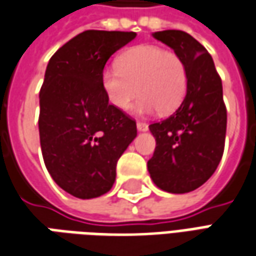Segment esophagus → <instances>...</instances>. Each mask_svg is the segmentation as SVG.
<instances>
[{
  "label": "esophagus",
  "mask_w": 256,
  "mask_h": 256,
  "mask_svg": "<svg viewBox=\"0 0 256 256\" xmlns=\"http://www.w3.org/2000/svg\"><path fill=\"white\" fill-rule=\"evenodd\" d=\"M136 126L139 131H148V125L144 122V121H138Z\"/></svg>",
  "instance_id": "34e87169"
}]
</instances>
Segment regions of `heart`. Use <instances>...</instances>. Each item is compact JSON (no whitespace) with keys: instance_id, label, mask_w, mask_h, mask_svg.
<instances>
[{"instance_id":"heart-1","label":"heart","mask_w":256,"mask_h":256,"mask_svg":"<svg viewBox=\"0 0 256 256\" xmlns=\"http://www.w3.org/2000/svg\"><path fill=\"white\" fill-rule=\"evenodd\" d=\"M188 82L189 74L182 56L157 45L132 46L117 58V66L104 67L102 72L108 102L118 110H126L140 92L139 113L174 112L186 95Z\"/></svg>"}]
</instances>
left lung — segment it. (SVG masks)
I'll use <instances>...</instances> for the list:
<instances>
[{"instance_id": "8db88e82", "label": "left lung", "mask_w": 256, "mask_h": 256, "mask_svg": "<svg viewBox=\"0 0 256 256\" xmlns=\"http://www.w3.org/2000/svg\"><path fill=\"white\" fill-rule=\"evenodd\" d=\"M152 36L182 56L189 82L176 112L148 126L156 148L148 168L161 190L189 193L212 176L224 156L228 112L222 80L211 55L190 34L164 30Z\"/></svg>"}]
</instances>
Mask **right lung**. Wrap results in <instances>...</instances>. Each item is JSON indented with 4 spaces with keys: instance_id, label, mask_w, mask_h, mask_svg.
Wrapping results in <instances>:
<instances>
[{
    "instance_id": "right-lung-1",
    "label": "right lung",
    "mask_w": 256,
    "mask_h": 256,
    "mask_svg": "<svg viewBox=\"0 0 256 256\" xmlns=\"http://www.w3.org/2000/svg\"><path fill=\"white\" fill-rule=\"evenodd\" d=\"M134 32L86 30L56 50L40 90V142L46 170L78 198L108 193L136 121L108 103L102 72Z\"/></svg>"
}]
</instances>
